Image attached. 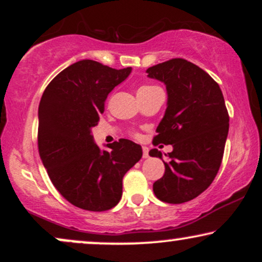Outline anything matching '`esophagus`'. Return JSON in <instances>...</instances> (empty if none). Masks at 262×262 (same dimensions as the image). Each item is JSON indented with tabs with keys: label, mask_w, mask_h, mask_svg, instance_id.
Wrapping results in <instances>:
<instances>
[{
	"label": "esophagus",
	"mask_w": 262,
	"mask_h": 262,
	"mask_svg": "<svg viewBox=\"0 0 262 262\" xmlns=\"http://www.w3.org/2000/svg\"><path fill=\"white\" fill-rule=\"evenodd\" d=\"M143 158L146 159L149 158V149L146 146H143Z\"/></svg>",
	"instance_id": "esophagus-1"
}]
</instances>
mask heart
<instances>
[{
	"label": "heart",
	"mask_w": 262,
	"mask_h": 262,
	"mask_svg": "<svg viewBox=\"0 0 262 262\" xmlns=\"http://www.w3.org/2000/svg\"><path fill=\"white\" fill-rule=\"evenodd\" d=\"M149 87H152V86H143V87H140V89H149Z\"/></svg>",
	"instance_id": "b5f03b06"
}]
</instances>
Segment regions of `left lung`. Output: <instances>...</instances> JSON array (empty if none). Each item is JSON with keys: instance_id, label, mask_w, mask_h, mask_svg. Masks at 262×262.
<instances>
[{"instance_id": "8db88e82", "label": "left lung", "mask_w": 262, "mask_h": 262, "mask_svg": "<svg viewBox=\"0 0 262 262\" xmlns=\"http://www.w3.org/2000/svg\"><path fill=\"white\" fill-rule=\"evenodd\" d=\"M149 79L166 87V111L156 128L154 145H172L170 161L158 149L149 155L164 161L165 173L152 191L162 202L193 200L209 187L221 167L229 116L219 85L185 59H172L146 70Z\"/></svg>"}]
</instances>
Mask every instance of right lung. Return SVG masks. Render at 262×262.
I'll return each mask as SVG.
<instances>
[{
    "label": "right lung",
    "instance_id": "obj_1",
    "mask_svg": "<svg viewBox=\"0 0 262 262\" xmlns=\"http://www.w3.org/2000/svg\"><path fill=\"white\" fill-rule=\"evenodd\" d=\"M132 73L83 59L54 77L38 108L39 155L53 185L79 208L102 212L122 198L123 176L143 156L128 139L95 143L92 128L104 111L107 96Z\"/></svg>",
    "mask_w": 262,
    "mask_h": 262
}]
</instances>
